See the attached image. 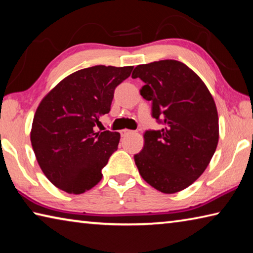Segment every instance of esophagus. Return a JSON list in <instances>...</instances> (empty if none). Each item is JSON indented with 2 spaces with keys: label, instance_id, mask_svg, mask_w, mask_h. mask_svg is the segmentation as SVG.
Listing matches in <instances>:
<instances>
[{
  "label": "esophagus",
  "instance_id": "34e87169",
  "mask_svg": "<svg viewBox=\"0 0 253 253\" xmlns=\"http://www.w3.org/2000/svg\"><path fill=\"white\" fill-rule=\"evenodd\" d=\"M132 132H134V131H132V130L124 129V130H122V132H121V134H122V136H123V137H125V136H128V135H130V134H132Z\"/></svg>",
  "mask_w": 253,
  "mask_h": 253
}]
</instances>
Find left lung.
Returning a JSON list of instances; mask_svg holds the SVG:
<instances>
[{
	"label": "left lung",
	"mask_w": 253,
	"mask_h": 253,
	"mask_svg": "<svg viewBox=\"0 0 253 253\" xmlns=\"http://www.w3.org/2000/svg\"><path fill=\"white\" fill-rule=\"evenodd\" d=\"M131 78L145 84L140 95L152 101V117L162 125L145 131L135 164L149 185L163 193H176L202 175L215 152V102L200 77L176 60L137 66Z\"/></svg>",
	"instance_id": "obj_1"
}]
</instances>
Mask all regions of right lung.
<instances>
[{"label":"right lung","instance_id":"obj_1","mask_svg":"<svg viewBox=\"0 0 253 253\" xmlns=\"http://www.w3.org/2000/svg\"><path fill=\"white\" fill-rule=\"evenodd\" d=\"M132 68L95 66L76 71L40 102L31 144L42 172L60 190L81 194L101 179L121 135L97 132L96 125L110 111L115 89Z\"/></svg>","mask_w":253,"mask_h":253}]
</instances>
